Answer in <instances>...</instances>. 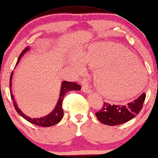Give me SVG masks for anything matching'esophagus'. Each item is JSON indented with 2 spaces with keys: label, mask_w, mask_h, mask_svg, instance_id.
Segmentation results:
<instances>
[{
  "label": "esophagus",
  "mask_w": 158,
  "mask_h": 158,
  "mask_svg": "<svg viewBox=\"0 0 158 158\" xmlns=\"http://www.w3.org/2000/svg\"><path fill=\"white\" fill-rule=\"evenodd\" d=\"M82 90L85 93H89L91 92V89L90 87L88 86V85H82Z\"/></svg>",
  "instance_id": "obj_1"
}]
</instances>
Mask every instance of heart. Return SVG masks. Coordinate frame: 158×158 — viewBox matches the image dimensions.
I'll return each instance as SVG.
<instances>
[{
  "instance_id": "b5f03b06",
  "label": "heart",
  "mask_w": 158,
  "mask_h": 158,
  "mask_svg": "<svg viewBox=\"0 0 158 158\" xmlns=\"http://www.w3.org/2000/svg\"><path fill=\"white\" fill-rule=\"evenodd\" d=\"M81 60L90 67L96 68L94 84L106 98L119 100L131 97L133 94L126 92L132 85L138 84L141 79L140 87L144 85V68L137 56L123 45L109 41L90 45L79 56L76 55L72 59L71 65L79 73L84 70Z\"/></svg>"
}]
</instances>
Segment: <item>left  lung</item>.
I'll return each instance as SVG.
<instances>
[{"mask_svg": "<svg viewBox=\"0 0 158 158\" xmlns=\"http://www.w3.org/2000/svg\"><path fill=\"white\" fill-rule=\"evenodd\" d=\"M146 98L144 93L133 102L127 105H111L104 102L101 110L95 115L102 124L108 126H116L124 124L138 114L142 110Z\"/></svg>", "mask_w": 158, "mask_h": 158, "instance_id": "left-lung-1", "label": "left lung"}]
</instances>
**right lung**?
<instances>
[{"label": "right lung", "mask_w": 158, "mask_h": 158, "mask_svg": "<svg viewBox=\"0 0 158 158\" xmlns=\"http://www.w3.org/2000/svg\"><path fill=\"white\" fill-rule=\"evenodd\" d=\"M29 50V48L26 47L25 49L23 50L22 52L20 54V56L18 59V61L16 62V65L19 64L20 60H21L22 56L26 52V51ZM12 74L13 72L11 73L10 76V94H11V98L12 99L14 106L15 108V110H16L17 113H18L20 115L22 116L25 119H26L27 121L31 123V124H35L36 126H39V127H52V126L55 125L61 121V119L63 118V116H64V110L62 108V102L63 99L64 98V96L65 94L68 93L69 91L71 90H81V85L77 84L76 82H72V81H63L62 85H61V92H60V97L58 100V102H57V104L55 108L54 109V110L50 113L48 115L41 117V118H38V119H31L30 117H27L23 113H22L21 110L17 106V104L16 102L14 101V98L13 94H11V78H12Z\"/></svg>", "instance_id": "add662e5"}]
</instances>
